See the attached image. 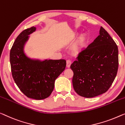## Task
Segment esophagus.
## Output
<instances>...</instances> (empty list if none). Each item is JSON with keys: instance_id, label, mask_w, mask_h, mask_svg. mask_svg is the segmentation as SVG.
Segmentation results:
<instances>
[{"instance_id": "esophagus-1", "label": "esophagus", "mask_w": 125, "mask_h": 125, "mask_svg": "<svg viewBox=\"0 0 125 125\" xmlns=\"http://www.w3.org/2000/svg\"><path fill=\"white\" fill-rule=\"evenodd\" d=\"M71 64V61L70 60H67L66 61V66L67 67H70Z\"/></svg>"}]
</instances>
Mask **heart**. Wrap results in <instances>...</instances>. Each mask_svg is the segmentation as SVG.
Listing matches in <instances>:
<instances>
[{
  "label": "heart",
  "instance_id": "obj_1",
  "mask_svg": "<svg viewBox=\"0 0 125 125\" xmlns=\"http://www.w3.org/2000/svg\"><path fill=\"white\" fill-rule=\"evenodd\" d=\"M75 33H73V35H72V38H71V40H72L73 38V37L75 36ZM86 40V38L85 36H81L80 38L78 39V40L76 41L75 44L74 45V48L76 50H78L81 49V48H83V46H84L85 41Z\"/></svg>",
  "mask_w": 125,
  "mask_h": 125
}]
</instances>
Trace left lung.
<instances>
[{"label":"left lung","instance_id":"left-lung-1","mask_svg":"<svg viewBox=\"0 0 125 125\" xmlns=\"http://www.w3.org/2000/svg\"><path fill=\"white\" fill-rule=\"evenodd\" d=\"M71 65L75 92L85 98L105 93L112 84L118 67V47L103 27L99 35L80 52Z\"/></svg>","mask_w":125,"mask_h":125}]
</instances>
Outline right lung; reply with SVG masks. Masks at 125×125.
Instances as JSON below:
<instances>
[{
	"label": "right lung",
	"instance_id": "obj_1",
	"mask_svg": "<svg viewBox=\"0 0 125 125\" xmlns=\"http://www.w3.org/2000/svg\"><path fill=\"white\" fill-rule=\"evenodd\" d=\"M31 27L23 30L15 40L10 52L11 71L20 90L28 98L42 100L53 92L55 80L64 70V59L53 60L30 58L24 52L29 35L36 31Z\"/></svg>",
	"mask_w": 125,
	"mask_h": 125
}]
</instances>
